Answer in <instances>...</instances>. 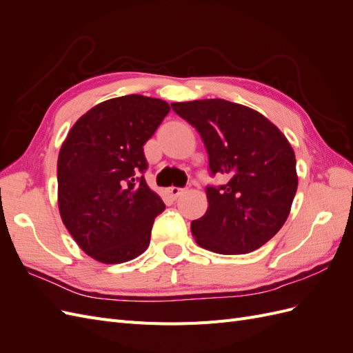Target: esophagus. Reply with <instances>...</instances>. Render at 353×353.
<instances>
[{"mask_svg":"<svg viewBox=\"0 0 353 353\" xmlns=\"http://www.w3.org/2000/svg\"><path fill=\"white\" fill-rule=\"evenodd\" d=\"M168 194L172 197V199H178L181 194L184 193V188H179V187H169L168 190Z\"/></svg>","mask_w":353,"mask_h":353,"instance_id":"34e87169","label":"esophagus"}]
</instances>
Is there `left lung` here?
Instances as JSON below:
<instances>
[{
	"label": "left lung",
	"mask_w": 353,
	"mask_h": 353,
	"mask_svg": "<svg viewBox=\"0 0 353 353\" xmlns=\"http://www.w3.org/2000/svg\"><path fill=\"white\" fill-rule=\"evenodd\" d=\"M170 105L199 131L212 175L227 178L225 185L206 188L209 208L191 222L196 243L221 254L262 248L284 225L297 190L285 135L262 113L222 99Z\"/></svg>",
	"instance_id": "1"
}]
</instances>
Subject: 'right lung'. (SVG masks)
<instances>
[{
  "label": "right lung",
  "instance_id": "right-lung-1",
  "mask_svg": "<svg viewBox=\"0 0 353 353\" xmlns=\"http://www.w3.org/2000/svg\"><path fill=\"white\" fill-rule=\"evenodd\" d=\"M169 104L140 94L94 105L74 122L57 160L60 216L79 248L101 263H123L150 244L165 203L138 172L147 169L143 145Z\"/></svg>",
  "mask_w": 353,
  "mask_h": 353
}]
</instances>
